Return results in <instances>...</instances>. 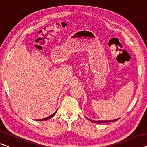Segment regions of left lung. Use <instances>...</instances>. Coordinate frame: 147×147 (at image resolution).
<instances>
[{
  "instance_id": "1",
  "label": "left lung",
  "mask_w": 147,
  "mask_h": 147,
  "mask_svg": "<svg viewBox=\"0 0 147 147\" xmlns=\"http://www.w3.org/2000/svg\"><path fill=\"white\" fill-rule=\"evenodd\" d=\"M117 120H118V119H116L114 120H106V121H94V120H90V121L92 122L96 123H107V122H110V121H116Z\"/></svg>"
}]
</instances>
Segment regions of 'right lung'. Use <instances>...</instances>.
<instances>
[{
	"instance_id": "1",
	"label": "right lung",
	"mask_w": 147,
	"mask_h": 147,
	"mask_svg": "<svg viewBox=\"0 0 147 147\" xmlns=\"http://www.w3.org/2000/svg\"><path fill=\"white\" fill-rule=\"evenodd\" d=\"M56 112H57V111H56L54 113H53V114H52L51 115L49 116V117H46V118H43V119H39L38 121H45V120H47V119H50V118H51V117H53V116H54L55 115Z\"/></svg>"
}]
</instances>
